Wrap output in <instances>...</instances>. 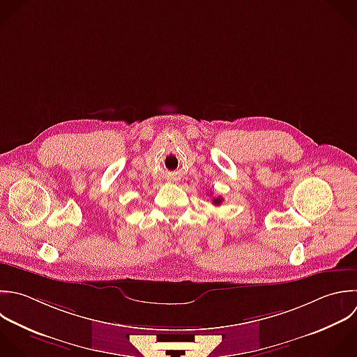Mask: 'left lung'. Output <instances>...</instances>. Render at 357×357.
<instances>
[{
    "label": "left lung",
    "mask_w": 357,
    "mask_h": 357,
    "mask_svg": "<svg viewBox=\"0 0 357 357\" xmlns=\"http://www.w3.org/2000/svg\"><path fill=\"white\" fill-rule=\"evenodd\" d=\"M212 204H213V205H216V206H218V205H220V204H222V198H220V197H218V198H213Z\"/></svg>",
    "instance_id": "obj_1"
}]
</instances>
